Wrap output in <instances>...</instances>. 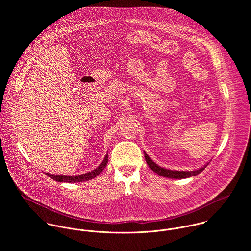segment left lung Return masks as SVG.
Instances as JSON below:
<instances>
[{
	"instance_id": "8db88e82",
	"label": "left lung",
	"mask_w": 251,
	"mask_h": 251,
	"mask_svg": "<svg viewBox=\"0 0 251 251\" xmlns=\"http://www.w3.org/2000/svg\"><path fill=\"white\" fill-rule=\"evenodd\" d=\"M144 155H145V159L147 164L149 165V167L156 174H158L161 177L164 178H170V179H186V178H190L193 176H196L198 174H200L207 166L210 162H208L207 164H205L203 167L198 168L196 170L193 171H177V170H170V169H166L163 168L161 166H159L158 164H156L152 159H151V157L146 153V151H144ZM211 161V160H210Z\"/></svg>"
}]
</instances>
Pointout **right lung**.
Listing matches in <instances>:
<instances>
[{"instance_id": "right-lung-1", "label": "right lung", "mask_w": 251, "mask_h": 251, "mask_svg": "<svg viewBox=\"0 0 251 251\" xmlns=\"http://www.w3.org/2000/svg\"><path fill=\"white\" fill-rule=\"evenodd\" d=\"M108 163V153L105 155L104 159L102 160V162L94 170H92L91 172L85 173V174H81V175H73V176H69V175H54V174H50V173H45L48 177H50L51 179L56 180V181H60V182H81V181H86V180H90V179H95L99 174H100L103 169L105 168V166Z\"/></svg>"}]
</instances>
